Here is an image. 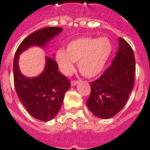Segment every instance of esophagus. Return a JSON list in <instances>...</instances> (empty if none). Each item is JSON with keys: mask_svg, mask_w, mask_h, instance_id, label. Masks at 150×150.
<instances>
[{"mask_svg": "<svg viewBox=\"0 0 150 150\" xmlns=\"http://www.w3.org/2000/svg\"><path fill=\"white\" fill-rule=\"evenodd\" d=\"M79 81H71V86H76V85L79 84Z\"/></svg>", "mask_w": 150, "mask_h": 150, "instance_id": "esophagus-1", "label": "esophagus"}]
</instances>
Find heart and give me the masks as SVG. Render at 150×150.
<instances>
[{"mask_svg": "<svg viewBox=\"0 0 150 150\" xmlns=\"http://www.w3.org/2000/svg\"><path fill=\"white\" fill-rule=\"evenodd\" d=\"M112 50L113 45L107 37L84 36L71 41L66 50L58 49L55 60L64 75H71L78 61L80 72L87 78H93L102 72Z\"/></svg>", "mask_w": 150, "mask_h": 150, "instance_id": "1", "label": "heart"}]
</instances>
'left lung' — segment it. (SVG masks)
Masks as SVG:
<instances>
[{
    "label": "left lung",
    "mask_w": 150,
    "mask_h": 150,
    "mask_svg": "<svg viewBox=\"0 0 150 150\" xmlns=\"http://www.w3.org/2000/svg\"><path fill=\"white\" fill-rule=\"evenodd\" d=\"M118 45L110 66L98 79L90 83L91 93L86 101L87 107L95 116L102 119L112 117L125 107L134 86V52L121 37Z\"/></svg>",
    "instance_id": "8db88e82"
}]
</instances>
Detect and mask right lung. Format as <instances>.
<instances>
[{
    "instance_id": "1",
    "label": "right lung",
    "mask_w": 150,
    "mask_h": 150,
    "mask_svg": "<svg viewBox=\"0 0 150 150\" xmlns=\"http://www.w3.org/2000/svg\"><path fill=\"white\" fill-rule=\"evenodd\" d=\"M62 30L60 27H46L34 32L21 43L14 57L13 75L16 93L29 114L40 121H48L55 117L64 94L70 88V82L58 71L54 55L53 58L45 57L44 69L35 77H27L21 72L19 56L32 47L45 48Z\"/></svg>"
}]
</instances>
